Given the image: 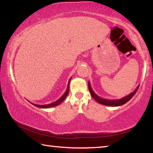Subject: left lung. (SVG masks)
Instances as JSON below:
<instances>
[{"mask_svg": "<svg viewBox=\"0 0 153 153\" xmlns=\"http://www.w3.org/2000/svg\"><path fill=\"white\" fill-rule=\"evenodd\" d=\"M138 88H139V86H137L136 90H134V92L130 93V94H128V96H126V97H124L123 98H121V99L108 100V99H105V98H102L101 97H98V95L96 94L92 89L91 86H90V83L88 82V88H89L90 93V94L92 95V97L94 98L96 101L98 103H100V104H101V105L110 106V107H118V106L123 105L125 104V103H126L127 102H128L129 100L134 97V95L136 94L137 90H138Z\"/></svg>", "mask_w": 153, "mask_h": 153, "instance_id": "1", "label": "left lung"}]
</instances>
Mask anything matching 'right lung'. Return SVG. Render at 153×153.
I'll list each match as a JSON object with an SVG mask.
<instances>
[{
    "label": "right lung",
    "mask_w": 153,
    "mask_h": 153,
    "mask_svg": "<svg viewBox=\"0 0 153 153\" xmlns=\"http://www.w3.org/2000/svg\"><path fill=\"white\" fill-rule=\"evenodd\" d=\"M71 77L70 78V79L69 80V82H68V85H67V88L66 90V91L65 92V93L63 94V95L62 96V97L59 98L57 100H56L55 102H54L53 103H51V104H48V105H36V104H33L34 106L37 107H39V108H51V107H55V106H57L59 105H60L61 103L63 101V100L65 99V98L67 97V94H68L69 91V83H70L71 81Z\"/></svg>",
    "instance_id": "obj_1"
}]
</instances>
